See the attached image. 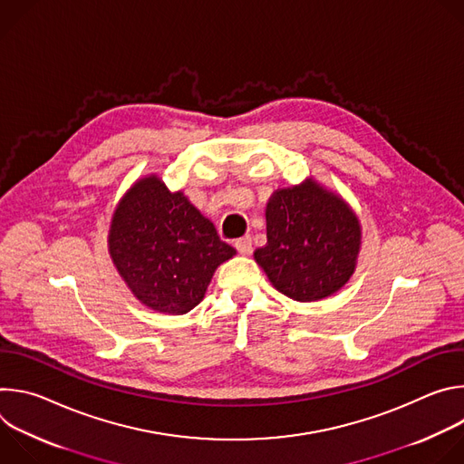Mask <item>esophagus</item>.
Here are the masks:
<instances>
[{"instance_id": "1", "label": "esophagus", "mask_w": 464, "mask_h": 464, "mask_svg": "<svg viewBox=\"0 0 464 464\" xmlns=\"http://www.w3.org/2000/svg\"><path fill=\"white\" fill-rule=\"evenodd\" d=\"M235 247H237V251L242 253V255L251 253V237H242V238L235 240Z\"/></svg>"}]
</instances>
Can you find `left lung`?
I'll list each match as a JSON object with an SVG mask.
<instances>
[{
  "label": "left lung",
  "mask_w": 464,
  "mask_h": 464,
  "mask_svg": "<svg viewBox=\"0 0 464 464\" xmlns=\"http://www.w3.org/2000/svg\"><path fill=\"white\" fill-rule=\"evenodd\" d=\"M360 235L358 218L342 198L308 181L270 198L268 244L255 251V260L286 297L317 301L353 276Z\"/></svg>",
  "instance_id": "obj_1"
}]
</instances>
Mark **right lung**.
I'll return each instance as SVG.
<instances>
[{
    "instance_id": "right-lung-1",
    "label": "right lung",
    "mask_w": 464,
    "mask_h": 464,
    "mask_svg": "<svg viewBox=\"0 0 464 464\" xmlns=\"http://www.w3.org/2000/svg\"><path fill=\"white\" fill-rule=\"evenodd\" d=\"M108 244L134 295L172 315L200 303L215 270L235 255L215 226L156 176L126 192L113 213Z\"/></svg>"
}]
</instances>
